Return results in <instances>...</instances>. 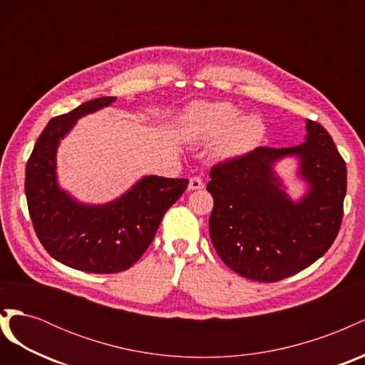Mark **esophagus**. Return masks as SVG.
Listing matches in <instances>:
<instances>
[{
    "mask_svg": "<svg viewBox=\"0 0 365 365\" xmlns=\"http://www.w3.org/2000/svg\"><path fill=\"white\" fill-rule=\"evenodd\" d=\"M201 189H204L202 180L197 178V176H192L189 181V190H201Z\"/></svg>",
    "mask_w": 365,
    "mask_h": 365,
    "instance_id": "34e87169",
    "label": "esophagus"
}]
</instances>
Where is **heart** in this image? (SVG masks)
Returning a JSON list of instances; mask_svg holds the SVG:
<instances>
[{
  "label": "heart",
  "instance_id": "heart-1",
  "mask_svg": "<svg viewBox=\"0 0 365 365\" xmlns=\"http://www.w3.org/2000/svg\"><path fill=\"white\" fill-rule=\"evenodd\" d=\"M228 102H200L187 109L182 117V134L195 145L216 143L219 158H236L256 148L264 135V123L259 114H245Z\"/></svg>",
  "mask_w": 365,
  "mask_h": 365
}]
</instances>
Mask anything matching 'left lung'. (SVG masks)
Instances as JSON below:
<instances>
[{
  "label": "left lung",
  "instance_id": "left-lung-1",
  "mask_svg": "<svg viewBox=\"0 0 365 365\" xmlns=\"http://www.w3.org/2000/svg\"><path fill=\"white\" fill-rule=\"evenodd\" d=\"M297 161L305 193L292 198L274 165ZM210 237L219 257L242 277L279 282L318 260L334 244L347 190L346 163L329 132L306 120L304 141L292 148H257L215 165Z\"/></svg>",
  "mask_w": 365,
  "mask_h": 365
}]
</instances>
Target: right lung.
I'll use <instances>...</instances> for the list:
<instances>
[{"instance_id": "obj_1", "label": "right lung", "mask_w": 365, "mask_h": 365, "mask_svg": "<svg viewBox=\"0 0 365 365\" xmlns=\"http://www.w3.org/2000/svg\"><path fill=\"white\" fill-rule=\"evenodd\" d=\"M115 102L98 97L54 117L42 130L26 168L29 213L41 244L70 268L113 274L130 268L155 237L164 213L180 200L187 180L146 175L105 204L77 201L58 180V149L76 121Z\"/></svg>"}]
</instances>
